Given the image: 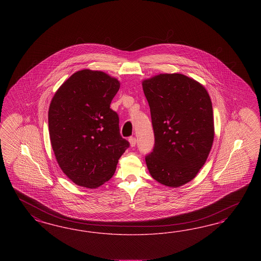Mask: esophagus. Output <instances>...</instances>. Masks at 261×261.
I'll return each instance as SVG.
<instances>
[{
  "mask_svg": "<svg viewBox=\"0 0 261 261\" xmlns=\"http://www.w3.org/2000/svg\"><path fill=\"white\" fill-rule=\"evenodd\" d=\"M136 142H137V140H136V138H134V137L129 139V143H130L131 147H134L135 145H136Z\"/></svg>",
  "mask_w": 261,
  "mask_h": 261,
  "instance_id": "34e87169",
  "label": "esophagus"
}]
</instances>
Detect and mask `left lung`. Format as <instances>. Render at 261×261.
Masks as SVG:
<instances>
[{
    "instance_id": "left-lung-1",
    "label": "left lung",
    "mask_w": 261,
    "mask_h": 261,
    "mask_svg": "<svg viewBox=\"0 0 261 261\" xmlns=\"http://www.w3.org/2000/svg\"><path fill=\"white\" fill-rule=\"evenodd\" d=\"M150 107L155 146L145 158L152 178L179 188L196 177L214 139L213 104L205 88L182 73L142 80Z\"/></svg>"
}]
</instances>
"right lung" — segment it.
I'll return each instance as SVG.
<instances>
[{
    "mask_svg": "<svg viewBox=\"0 0 261 261\" xmlns=\"http://www.w3.org/2000/svg\"><path fill=\"white\" fill-rule=\"evenodd\" d=\"M120 83L101 71L81 70L58 88L48 108L56 161L75 185L96 189L109 181L129 146L110 108Z\"/></svg>",
    "mask_w": 261,
    "mask_h": 261,
    "instance_id": "right-lung-1",
    "label": "right lung"
}]
</instances>
